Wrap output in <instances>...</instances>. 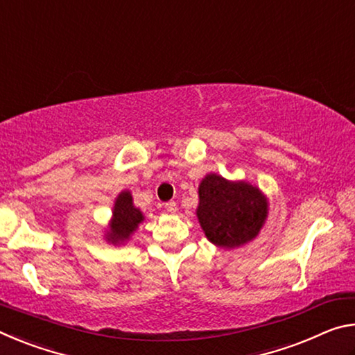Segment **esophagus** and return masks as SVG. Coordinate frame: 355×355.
Listing matches in <instances>:
<instances>
[{
    "label": "esophagus",
    "mask_w": 355,
    "mask_h": 355,
    "mask_svg": "<svg viewBox=\"0 0 355 355\" xmlns=\"http://www.w3.org/2000/svg\"><path fill=\"white\" fill-rule=\"evenodd\" d=\"M164 208H166L169 213H177V203L173 202V200L164 203Z\"/></svg>",
    "instance_id": "34e87169"
}]
</instances>
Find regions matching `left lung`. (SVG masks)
I'll return each instance as SVG.
<instances>
[{"mask_svg": "<svg viewBox=\"0 0 355 355\" xmlns=\"http://www.w3.org/2000/svg\"><path fill=\"white\" fill-rule=\"evenodd\" d=\"M196 214L208 241L235 249L260 233L268 218V199L248 182H230L208 173L199 184Z\"/></svg>", "mask_w": 355, "mask_h": 355, "instance_id": "left-lung-1", "label": "left lung"}]
</instances>
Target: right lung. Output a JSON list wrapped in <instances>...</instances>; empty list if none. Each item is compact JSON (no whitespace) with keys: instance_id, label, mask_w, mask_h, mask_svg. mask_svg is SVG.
<instances>
[{"instance_id":"obj_1","label":"right lung","mask_w":355,"mask_h":355,"mask_svg":"<svg viewBox=\"0 0 355 355\" xmlns=\"http://www.w3.org/2000/svg\"><path fill=\"white\" fill-rule=\"evenodd\" d=\"M142 220L144 214L139 208L135 207L131 192L122 191L114 202L112 219L110 222V230L106 232V241L112 244L128 241Z\"/></svg>"}]
</instances>
